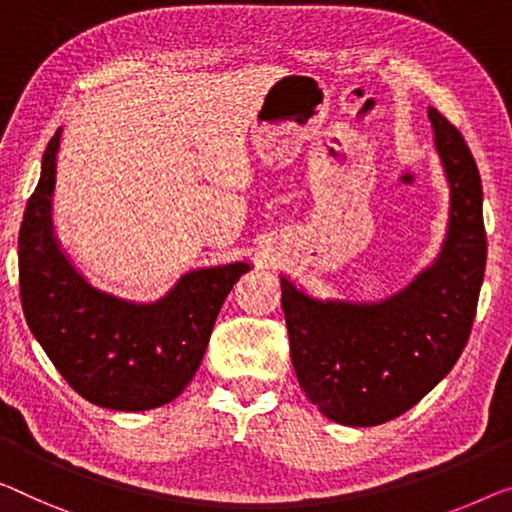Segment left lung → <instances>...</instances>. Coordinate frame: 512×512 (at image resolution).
I'll list each match as a JSON object with an SVG mask.
<instances>
[{"mask_svg": "<svg viewBox=\"0 0 512 512\" xmlns=\"http://www.w3.org/2000/svg\"><path fill=\"white\" fill-rule=\"evenodd\" d=\"M430 121L451 181L437 264L379 305L319 303L282 278L296 379L335 423L370 427L404 414L451 372L474 326L487 262L483 186L462 133L434 108Z\"/></svg>", "mask_w": 512, "mask_h": 512, "instance_id": "8db88e82", "label": "left lung"}]
</instances>
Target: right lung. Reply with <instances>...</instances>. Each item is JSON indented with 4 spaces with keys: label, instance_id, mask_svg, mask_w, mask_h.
<instances>
[{
    "label": "right lung",
    "instance_id": "right-lung-1",
    "mask_svg": "<svg viewBox=\"0 0 512 512\" xmlns=\"http://www.w3.org/2000/svg\"><path fill=\"white\" fill-rule=\"evenodd\" d=\"M59 131L43 154L38 186L18 234L20 303L34 338L59 375L91 404L144 411L172 402L190 384L234 282L236 262L183 276L154 305H131L96 292L59 253L50 230Z\"/></svg>",
    "mask_w": 512,
    "mask_h": 512
}]
</instances>
